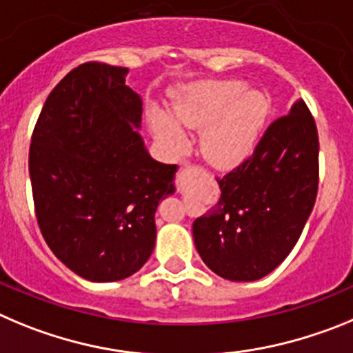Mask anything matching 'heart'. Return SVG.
<instances>
[{"label":"heart","mask_w":353,"mask_h":353,"mask_svg":"<svg viewBox=\"0 0 353 353\" xmlns=\"http://www.w3.org/2000/svg\"><path fill=\"white\" fill-rule=\"evenodd\" d=\"M239 81L202 82L190 85L174 101L172 119L163 112L151 114L157 137L176 153L186 148L184 133L204 132L200 153L220 169H230L252 153L268 117V100L259 91H244Z\"/></svg>","instance_id":"heart-1"}]
</instances>
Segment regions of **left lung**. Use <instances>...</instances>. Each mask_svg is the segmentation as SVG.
Instances as JSON below:
<instances>
[{
  "label": "left lung",
  "instance_id": "8db88e82",
  "mask_svg": "<svg viewBox=\"0 0 353 353\" xmlns=\"http://www.w3.org/2000/svg\"><path fill=\"white\" fill-rule=\"evenodd\" d=\"M218 183V204L193 221L196 252L225 279L263 278L299 241L319 192V132L306 103L274 119Z\"/></svg>",
  "mask_w": 353,
  "mask_h": 353
}]
</instances>
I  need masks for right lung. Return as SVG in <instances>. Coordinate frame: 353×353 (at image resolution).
Returning <instances> with one entry per match:
<instances>
[{"label":"right lung","instance_id":"right-lung-1","mask_svg":"<svg viewBox=\"0 0 353 353\" xmlns=\"http://www.w3.org/2000/svg\"><path fill=\"white\" fill-rule=\"evenodd\" d=\"M128 70L82 63L50 91L31 135L38 227L81 278L117 281L153 253L158 202L174 193L176 165L149 157L135 126L142 100Z\"/></svg>","mask_w":353,"mask_h":353}]
</instances>
